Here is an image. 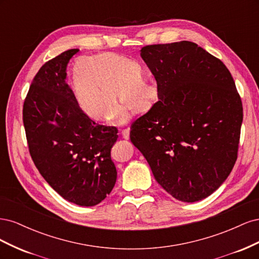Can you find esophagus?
I'll return each instance as SVG.
<instances>
[{
  "instance_id": "esophagus-1",
  "label": "esophagus",
  "mask_w": 259,
  "mask_h": 259,
  "mask_svg": "<svg viewBox=\"0 0 259 259\" xmlns=\"http://www.w3.org/2000/svg\"><path fill=\"white\" fill-rule=\"evenodd\" d=\"M122 137H123L124 139H126V140L130 139V128H128V127L122 130Z\"/></svg>"
}]
</instances>
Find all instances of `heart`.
<instances>
[{"instance_id": "obj_1", "label": "heart", "mask_w": 259, "mask_h": 259, "mask_svg": "<svg viewBox=\"0 0 259 259\" xmlns=\"http://www.w3.org/2000/svg\"><path fill=\"white\" fill-rule=\"evenodd\" d=\"M142 68L135 60L111 52L80 56L70 68L71 91L83 113L96 122L126 119L122 105L133 114L144 115L160 97L154 77H140Z\"/></svg>"}]
</instances>
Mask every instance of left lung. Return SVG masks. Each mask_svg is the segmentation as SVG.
I'll return each mask as SVG.
<instances>
[{"label": "left lung", "instance_id": "left-lung-1", "mask_svg": "<svg viewBox=\"0 0 259 259\" xmlns=\"http://www.w3.org/2000/svg\"><path fill=\"white\" fill-rule=\"evenodd\" d=\"M77 52L66 51L40 68L22 120L31 159L43 178L67 201L94 206L115 185L111 148L117 128L95 123L77 106L65 81L68 62Z\"/></svg>", "mask_w": 259, "mask_h": 259}]
</instances>
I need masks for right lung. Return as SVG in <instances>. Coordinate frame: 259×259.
Here are the masks:
<instances>
[{
	"label": "right lung",
	"instance_id": "1",
	"mask_svg": "<svg viewBox=\"0 0 259 259\" xmlns=\"http://www.w3.org/2000/svg\"><path fill=\"white\" fill-rule=\"evenodd\" d=\"M140 55L160 97L132 124L131 142L171 197L201 201L238 158L243 107L233 77L221 59L189 41L147 45Z\"/></svg>",
	"mask_w": 259,
	"mask_h": 259
}]
</instances>
